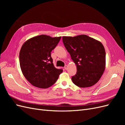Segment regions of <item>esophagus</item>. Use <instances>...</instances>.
Returning a JSON list of instances; mask_svg holds the SVG:
<instances>
[{
    "instance_id": "1",
    "label": "esophagus",
    "mask_w": 125,
    "mask_h": 125,
    "mask_svg": "<svg viewBox=\"0 0 125 125\" xmlns=\"http://www.w3.org/2000/svg\"><path fill=\"white\" fill-rule=\"evenodd\" d=\"M64 68H65L66 70H67L68 69V66L67 65H65V67H64Z\"/></svg>"
}]
</instances>
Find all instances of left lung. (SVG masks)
Returning <instances> with one entry per match:
<instances>
[{
  "mask_svg": "<svg viewBox=\"0 0 125 125\" xmlns=\"http://www.w3.org/2000/svg\"><path fill=\"white\" fill-rule=\"evenodd\" d=\"M64 46L76 65L77 72L71 80L80 88L93 86L105 69V48L101 42L86 35L62 36Z\"/></svg>",
  "mask_w": 125,
  "mask_h": 125,
  "instance_id": "1",
  "label": "left lung"
}]
</instances>
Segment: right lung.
<instances>
[{
  "label": "right lung",
  "mask_w": 125,
  "mask_h": 125,
  "mask_svg": "<svg viewBox=\"0 0 125 125\" xmlns=\"http://www.w3.org/2000/svg\"><path fill=\"white\" fill-rule=\"evenodd\" d=\"M61 36H36L25 41L19 54L21 69L24 77L37 88L46 89L53 85L62 69L55 67L51 52L56 47Z\"/></svg>",
  "instance_id": "add662e5"
}]
</instances>
